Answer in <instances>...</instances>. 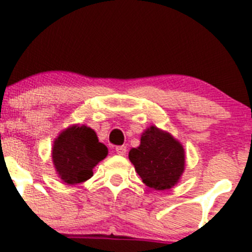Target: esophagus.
<instances>
[{
    "label": "esophagus",
    "mask_w": 252,
    "mask_h": 252,
    "mask_svg": "<svg viewBox=\"0 0 252 252\" xmlns=\"http://www.w3.org/2000/svg\"><path fill=\"white\" fill-rule=\"evenodd\" d=\"M115 152L119 155H126V147L124 145H119V147H115Z\"/></svg>",
    "instance_id": "34e87169"
}]
</instances>
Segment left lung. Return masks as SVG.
<instances>
[{
  "label": "left lung",
  "instance_id": "left-lung-1",
  "mask_svg": "<svg viewBox=\"0 0 252 252\" xmlns=\"http://www.w3.org/2000/svg\"><path fill=\"white\" fill-rule=\"evenodd\" d=\"M129 160L143 183L155 190L173 188L185 169L183 145L155 126L142 134L139 147L129 152Z\"/></svg>",
  "mask_w": 252,
  "mask_h": 252
}]
</instances>
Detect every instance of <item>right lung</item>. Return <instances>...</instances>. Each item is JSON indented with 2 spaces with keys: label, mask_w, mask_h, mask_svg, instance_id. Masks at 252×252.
<instances>
[{
  "label": "right lung",
  "mask_w": 252,
  "mask_h": 252,
  "mask_svg": "<svg viewBox=\"0 0 252 252\" xmlns=\"http://www.w3.org/2000/svg\"><path fill=\"white\" fill-rule=\"evenodd\" d=\"M107 155L108 148L86 126H72L63 130L52 148L53 165L61 179L70 185L92 178L94 166Z\"/></svg>",
  "instance_id": "obj_1"
}]
</instances>
